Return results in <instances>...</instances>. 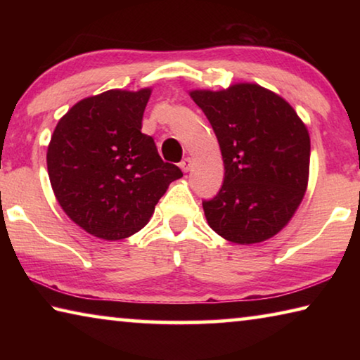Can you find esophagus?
<instances>
[{
    "instance_id": "esophagus-1",
    "label": "esophagus",
    "mask_w": 360,
    "mask_h": 360,
    "mask_svg": "<svg viewBox=\"0 0 360 360\" xmlns=\"http://www.w3.org/2000/svg\"><path fill=\"white\" fill-rule=\"evenodd\" d=\"M191 168H192V158L187 157V158H184V160L181 162V169L184 173H187V172H191Z\"/></svg>"
}]
</instances>
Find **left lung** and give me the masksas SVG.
<instances>
[{"instance_id": "left-lung-1", "label": "left lung", "mask_w": 360, "mask_h": 360, "mask_svg": "<svg viewBox=\"0 0 360 360\" xmlns=\"http://www.w3.org/2000/svg\"><path fill=\"white\" fill-rule=\"evenodd\" d=\"M221 148L225 178L203 211L210 227L236 245L262 243L295 214L309 178V133L283 96L259 84L191 90Z\"/></svg>"}]
</instances>
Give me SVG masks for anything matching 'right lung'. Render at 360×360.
Listing matches in <instances>:
<instances>
[{
  "label": "right lung",
  "instance_id": "add662e5",
  "mask_svg": "<svg viewBox=\"0 0 360 360\" xmlns=\"http://www.w3.org/2000/svg\"><path fill=\"white\" fill-rule=\"evenodd\" d=\"M152 89H112L77 101L47 146L52 191L72 222L96 238L117 241L141 230L181 169L163 162L144 135Z\"/></svg>",
  "mask_w": 360,
  "mask_h": 360
}]
</instances>
